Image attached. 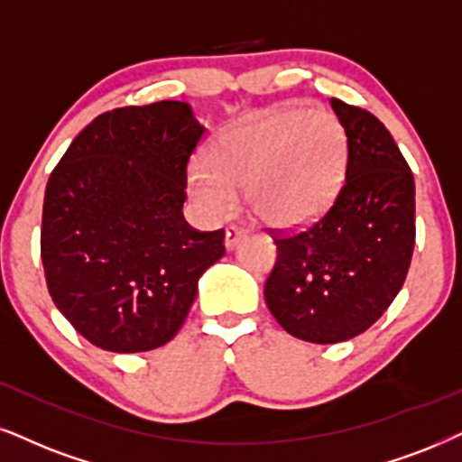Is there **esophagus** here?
Listing matches in <instances>:
<instances>
[{"label":"esophagus","instance_id":"34e87169","mask_svg":"<svg viewBox=\"0 0 462 462\" xmlns=\"http://www.w3.org/2000/svg\"><path fill=\"white\" fill-rule=\"evenodd\" d=\"M245 236V230L243 227H235V226H230L226 230V236H224V245H226V249L227 251H232L236 247L238 243H241V238Z\"/></svg>","mask_w":462,"mask_h":462}]
</instances>
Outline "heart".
Returning a JSON list of instances; mask_svg holds the SVG:
<instances>
[{"label": "heart", "mask_w": 462, "mask_h": 462, "mask_svg": "<svg viewBox=\"0 0 462 462\" xmlns=\"http://www.w3.org/2000/svg\"><path fill=\"white\" fill-rule=\"evenodd\" d=\"M347 134L326 110L283 108L227 127L211 153L188 166V191L204 219L236 211L238 191L260 224L296 230L328 211L341 188Z\"/></svg>", "instance_id": "heart-1"}]
</instances>
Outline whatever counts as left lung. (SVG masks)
<instances>
[{
    "instance_id": "obj_1",
    "label": "left lung",
    "mask_w": 462,
    "mask_h": 462,
    "mask_svg": "<svg viewBox=\"0 0 462 462\" xmlns=\"http://www.w3.org/2000/svg\"><path fill=\"white\" fill-rule=\"evenodd\" d=\"M347 134L346 183L318 224L274 238L264 299L291 337L341 343L375 324L402 288L416 243V183L386 125L332 97Z\"/></svg>"
}]
</instances>
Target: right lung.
Instances as JSON below:
<instances>
[{"label": "right lung", "instance_id": "right-lung-1", "mask_svg": "<svg viewBox=\"0 0 462 462\" xmlns=\"http://www.w3.org/2000/svg\"><path fill=\"white\" fill-rule=\"evenodd\" d=\"M204 125L188 102L108 110L52 171L40 251L51 299L93 346L149 352L177 335L224 230L183 217L188 160Z\"/></svg>", "mask_w": 462, "mask_h": 462}]
</instances>
